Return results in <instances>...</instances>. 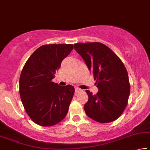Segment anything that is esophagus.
I'll list each match as a JSON object with an SVG mask.
<instances>
[{"label":"esophagus","instance_id":"34e87169","mask_svg":"<svg viewBox=\"0 0 150 150\" xmlns=\"http://www.w3.org/2000/svg\"><path fill=\"white\" fill-rule=\"evenodd\" d=\"M80 92H81V89L79 88H78V87H76V88H75V93H76V94L80 93Z\"/></svg>","mask_w":150,"mask_h":150}]
</instances>
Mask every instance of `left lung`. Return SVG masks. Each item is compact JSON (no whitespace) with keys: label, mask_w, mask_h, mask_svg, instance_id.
<instances>
[{"label":"left lung","mask_w":150,"mask_h":150,"mask_svg":"<svg viewBox=\"0 0 150 150\" xmlns=\"http://www.w3.org/2000/svg\"><path fill=\"white\" fill-rule=\"evenodd\" d=\"M78 54L82 57L96 80V94L86 91L88 100L84 105L87 116L99 123H109L125 110L130 93L128 74L115 53L101 43H76Z\"/></svg>","instance_id":"left-lung-1"}]
</instances>
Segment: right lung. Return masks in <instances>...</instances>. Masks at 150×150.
<instances>
[{
  "instance_id": "right-lung-1",
  "label": "right lung",
  "mask_w": 150,
  "mask_h": 150,
  "mask_svg": "<svg viewBox=\"0 0 150 150\" xmlns=\"http://www.w3.org/2000/svg\"><path fill=\"white\" fill-rule=\"evenodd\" d=\"M73 47L72 44L43 45L32 54L23 68L21 99L30 118L39 125H56L68 113L74 88L70 84L59 86L52 79Z\"/></svg>"
}]
</instances>
